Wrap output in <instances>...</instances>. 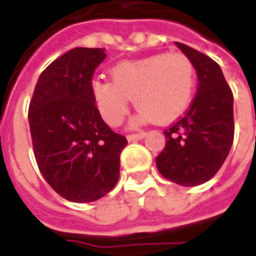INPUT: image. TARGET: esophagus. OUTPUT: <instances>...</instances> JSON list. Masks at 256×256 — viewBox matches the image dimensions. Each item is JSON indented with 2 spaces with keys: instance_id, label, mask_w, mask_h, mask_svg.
I'll use <instances>...</instances> for the list:
<instances>
[{
  "instance_id": "esophagus-1",
  "label": "esophagus",
  "mask_w": 256,
  "mask_h": 256,
  "mask_svg": "<svg viewBox=\"0 0 256 256\" xmlns=\"http://www.w3.org/2000/svg\"><path fill=\"white\" fill-rule=\"evenodd\" d=\"M144 136H145V132L141 131V132H136V134H130L126 138H128V141H138V140H142Z\"/></svg>"
}]
</instances>
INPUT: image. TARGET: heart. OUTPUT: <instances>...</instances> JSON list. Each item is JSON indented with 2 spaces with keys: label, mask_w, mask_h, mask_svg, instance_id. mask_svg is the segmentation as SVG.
<instances>
[{
  "label": "heart",
  "mask_w": 256,
  "mask_h": 256,
  "mask_svg": "<svg viewBox=\"0 0 256 256\" xmlns=\"http://www.w3.org/2000/svg\"><path fill=\"white\" fill-rule=\"evenodd\" d=\"M111 81L95 80L92 95L105 122L116 126L128 112L130 100L140 120L168 124L191 105L196 88V70L182 52H158L122 61L110 71Z\"/></svg>",
  "instance_id": "b5f03b06"
}]
</instances>
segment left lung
<instances>
[{
  "label": "left lung",
  "mask_w": 256,
  "mask_h": 256,
  "mask_svg": "<svg viewBox=\"0 0 256 256\" xmlns=\"http://www.w3.org/2000/svg\"><path fill=\"white\" fill-rule=\"evenodd\" d=\"M175 44L195 65L198 88L184 116L164 131L166 144L155 162L164 178L195 186L210 181L230 154L235 131L234 95L212 58Z\"/></svg>",
  "instance_id": "8db88e82"
}]
</instances>
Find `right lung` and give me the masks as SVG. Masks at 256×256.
Returning <instances> with one entry per match:
<instances>
[{"instance_id": "add662e5", "label": "right lung", "mask_w": 256, "mask_h": 256, "mask_svg": "<svg viewBox=\"0 0 256 256\" xmlns=\"http://www.w3.org/2000/svg\"><path fill=\"white\" fill-rule=\"evenodd\" d=\"M105 48H74L41 72L28 121L36 165L50 186L72 202L102 198L120 178L128 144L104 122L92 95V76Z\"/></svg>"}]
</instances>
